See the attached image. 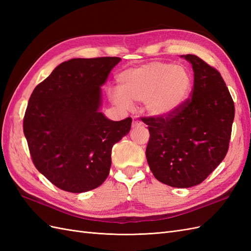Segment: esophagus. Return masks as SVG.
Here are the masks:
<instances>
[{
  "label": "esophagus",
  "mask_w": 251,
  "mask_h": 251,
  "mask_svg": "<svg viewBox=\"0 0 251 251\" xmlns=\"http://www.w3.org/2000/svg\"><path fill=\"white\" fill-rule=\"evenodd\" d=\"M142 126L141 121L138 120V119L134 118V119H133V123H132V126H133V127H137V126Z\"/></svg>",
  "instance_id": "34e87169"
}]
</instances>
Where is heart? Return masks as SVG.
Wrapping results in <instances>:
<instances>
[{
	"instance_id": "1",
	"label": "heart",
	"mask_w": 251,
	"mask_h": 251,
	"mask_svg": "<svg viewBox=\"0 0 251 251\" xmlns=\"http://www.w3.org/2000/svg\"><path fill=\"white\" fill-rule=\"evenodd\" d=\"M192 77L183 67L150 62L121 72L118 89L109 91L111 101L128 110L132 102L143 101L154 116H168L185 103L192 90Z\"/></svg>"
}]
</instances>
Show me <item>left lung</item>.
<instances>
[{
  "instance_id": "left-lung-1",
  "label": "left lung",
  "mask_w": 251,
  "mask_h": 251,
  "mask_svg": "<svg viewBox=\"0 0 251 251\" xmlns=\"http://www.w3.org/2000/svg\"><path fill=\"white\" fill-rule=\"evenodd\" d=\"M194 71L192 100L166 117L142 118L149 126L146 155L155 178L178 188L200 184L228 151L234 104L221 74L200 57L181 55Z\"/></svg>"
}]
</instances>
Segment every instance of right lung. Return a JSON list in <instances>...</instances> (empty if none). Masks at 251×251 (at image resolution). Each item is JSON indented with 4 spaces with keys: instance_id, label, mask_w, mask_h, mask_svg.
Listing matches in <instances>:
<instances>
[{
    "instance_id": "right-lung-1",
    "label": "right lung",
    "mask_w": 251,
    "mask_h": 251,
    "mask_svg": "<svg viewBox=\"0 0 251 251\" xmlns=\"http://www.w3.org/2000/svg\"><path fill=\"white\" fill-rule=\"evenodd\" d=\"M121 58H73L58 65L30 96L24 134L32 161L52 184L85 193L101 185L112 148L132 118L113 121L100 112L101 86Z\"/></svg>"
}]
</instances>
